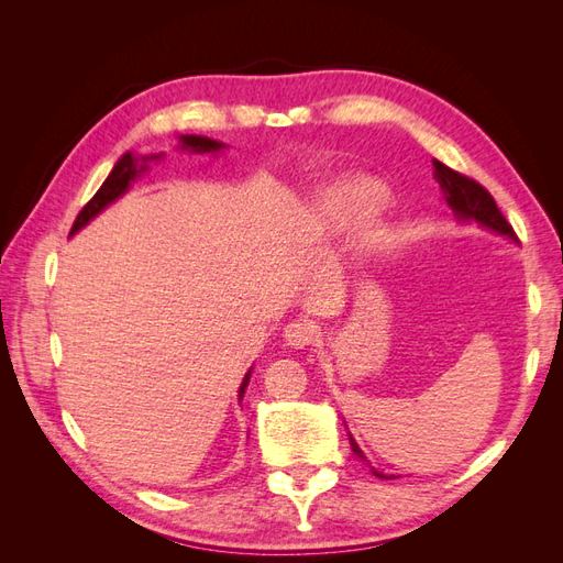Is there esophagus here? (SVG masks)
Here are the masks:
<instances>
[{
	"label": "esophagus",
	"instance_id": "34e87169",
	"mask_svg": "<svg viewBox=\"0 0 563 563\" xmlns=\"http://www.w3.org/2000/svg\"><path fill=\"white\" fill-rule=\"evenodd\" d=\"M314 338H317V329H314L312 321L296 319V321H291V323H288V327L284 329V340H286V343L291 345V347H296V350H302V347L312 345Z\"/></svg>",
	"mask_w": 563,
	"mask_h": 563
}]
</instances>
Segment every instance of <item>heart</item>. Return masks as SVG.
Listing matches in <instances>:
<instances>
[{"label":"heart","mask_w":563,"mask_h":563,"mask_svg":"<svg viewBox=\"0 0 563 563\" xmlns=\"http://www.w3.org/2000/svg\"><path fill=\"white\" fill-rule=\"evenodd\" d=\"M385 190L373 180H350L340 183L327 192L321 203V216L333 223H350L352 218L368 213L383 201Z\"/></svg>","instance_id":"b5f03b06"}]
</instances>
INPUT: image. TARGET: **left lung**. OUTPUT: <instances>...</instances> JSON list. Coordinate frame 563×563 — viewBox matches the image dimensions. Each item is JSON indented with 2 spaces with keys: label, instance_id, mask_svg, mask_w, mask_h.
<instances>
[{
  "label": "left lung",
  "instance_id": "obj_1",
  "mask_svg": "<svg viewBox=\"0 0 563 563\" xmlns=\"http://www.w3.org/2000/svg\"><path fill=\"white\" fill-rule=\"evenodd\" d=\"M432 164H434V176L441 185V190H444L449 207L455 211V216L460 220H476V223H482L488 230H496V232L509 236V240H517V232L512 230V225L507 223L503 211L498 209L496 199L490 197V192L482 183H476L474 178H470L465 174L453 172L451 166L441 164L439 159H432ZM350 446L356 455L364 457L362 449L356 446V441L352 437H350ZM373 474L380 476V479H389V476H385L376 470H373Z\"/></svg>",
  "mask_w": 563,
  "mask_h": 563
}]
</instances>
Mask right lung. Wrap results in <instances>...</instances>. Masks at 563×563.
Masks as SVG:
<instances>
[{
	"mask_svg": "<svg viewBox=\"0 0 563 563\" xmlns=\"http://www.w3.org/2000/svg\"><path fill=\"white\" fill-rule=\"evenodd\" d=\"M180 141H183V147H190V150H195V152H216V150L223 147V143H216V141H211V139H203V135H180ZM155 159H157V157H155ZM141 172H143V166L139 168V162L133 159L131 152H126V155L114 164L112 174L108 176V180H106L103 185H100V190H98L87 203H84V209H81V211L77 213V218H75L70 234H75L79 228L87 225L91 218H96V216H98L100 211H103V209L108 207V203H112L119 195H124V192L129 190L131 180H133L135 176H139ZM249 378H251V371L246 373V378H244V383H242V387H240V401H242L244 391H246Z\"/></svg>",
	"mask_w": 563,
	"mask_h": 563,
	"instance_id": "obj_1",
	"label": "right lung"
}]
</instances>
